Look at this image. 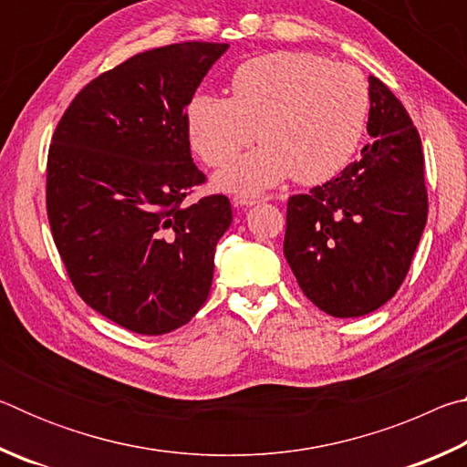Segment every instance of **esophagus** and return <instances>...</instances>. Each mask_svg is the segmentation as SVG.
<instances>
[{
	"mask_svg": "<svg viewBox=\"0 0 467 467\" xmlns=\"http://www.w3.org/2000/svg\"><path fill=\"white\" fill-rule=\"evenodd\" d=\"M233 202L236 208H251V205H255L259 202H264V197L259 195H247V193H241V195H234Z\"/></svg>",
	"mask_w": 467,
	"mask_h": 467,
	"instance_id": "1",
	"label": "esophagus"
}]
</instances>
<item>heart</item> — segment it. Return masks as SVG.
<instances>
[{"label": "heart", "mask_w": 467, "mask_h": 467, "mask_svg": "<svg viewBox=\"0 0 467 467\" xmlns=\"http://www.w3.org/2000/svg\"><path fill=\"white\" fill-rule=\"evenodd\" d=\"M231 99L197 94L185 110L189 144L208 167H226L253 140L262 148L218 175L226 192H262L295 177L315 185L337 175L362 141L370 90L350 63L305 51H272L243 61Z\"/></svg>", "instance_id": "b5f03b06"}]
</instances>
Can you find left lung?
I'll return each instance as SVG.
<instances>
[{"label":"left lung","instance_id":"8db88e82","mask_svg":"<svg viewBox=\"0 0 467 467\" xmlns=\"http://www.w3.org/2000/svg\"><path fill=\"white\" fill-rule=\"evenodd\" d=\"M368 90L373 141L286 208L284 257L305 296L339 319L373 313L398 292L429 214L420 133L379 78Z\"/></svg>","mask_w":467,"mask_h":467}]
</instances>
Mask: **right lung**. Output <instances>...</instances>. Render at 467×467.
Here are the masks:
<instances>
[{
    "label": "right lung",
    "mask_w": 467,
    "mask_h": 467,
    "mask_svg": "<svg viewBox=\"0 0 467 467\" xmlns=\"http://www.w3.org/2000/svg\"><path fill=\"white\" fill-rule=\"evenodd\" d=\"M228 49L185 41L130 57L88 82L55 128L47 216L74 288L141 336L185 326L208 300L214 251L233 223L189 150L185 109Z\"/></svg>",
    "instance_id": "1"
}]
</instances>
